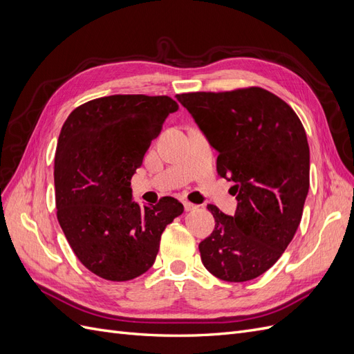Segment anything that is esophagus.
Masks as SVG:
<instances>
[{
  "mask_svg": "<svg viewBox=\"0 0 354 354\" xmlns=\"http://www.w3.org/2000/svg\"><path fill=\"white\" fill-rule=\"evenodd\" d=\"M183 205H185L186 211H194V209L198 208V205H195V203H192L189 201H183Z\"/></svg>",
  "mask_w": 354,
  "mask_h": 354,
  "instance_id": "obj_1",
  "label": "esophagus"
}]
</instances>
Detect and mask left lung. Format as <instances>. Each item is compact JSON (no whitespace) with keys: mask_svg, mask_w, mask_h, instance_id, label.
<instances>
[{"mask_svg":"<svg viewBox=\"0 0 354 354\" xmlns=\"http://www.w3.org/2000/svg\"><path fill=\"white\" fill-rule=\"evenodd\" d=\"M218 152L217 173L233 181L238 208L208 205L216 227L199 243L221 281L255 279L279 260L299 226L310 186L304 127L291 106L260 87L176 95Z\"/></svg>","mask_w":354,"mask_h":354,"instance_id":"left-lung-1","label":"left lung"}]
</instances>
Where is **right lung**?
I'll return each mask as SVG.
<instances>
[{"label":"right lung","instance_id":"1","mask_svg":"<svg viewBox=\"0 0 354 354\" xmlns=\"http://www.w3.org/2000/svg\"><path fill=\"white\" fill-rule=\"evenodd\" d=\"M177 109L168 95L115 94L78 106L62 127L55 158L57 220L78 260L102 279L125 282L151 269L160 234L185 209L171 196L140 207L130 187Z\"/></svg>","mask_w":354,"mask_h":354}]
</instances>
